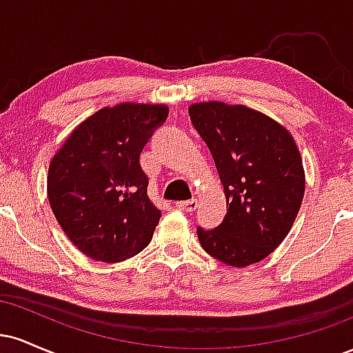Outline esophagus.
<instances>
[{
    "label": "esophagus",
    "instance_id": "obj_1",
    "mask_svg": "<svg viewBox=\"0 0 353 353\" xmlns=\"http://www.w3.org/2000/svg\"><path fill=\"white\" fill-rule=\"evenodd\" d=\"M197 205H199V202H197V199L176 202V208H179L181 210H185V212H192V210L197 209Z\"/></svg>",
    "mask_w": 353,
    "mask_h": 353
}]
</instances>
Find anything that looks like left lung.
Instances as JSON below:
<instances>
[{
    "label": "left lung",
    "instance_id": "left-lung-1",
    "mask_svg": "<svg viewBox=\"0 0 353 353\" xmlns=\"http://www.w3.org/2000/svg\"><path fill=\"white\" fill-rule=\"evenodd\" d=\"M189 116L216 163L229 209L216 229L197 228L202 249L232 267L261 262L289 234L305 192L292 134L269 116L219 101Z\"/></svg>",
    "mask_w": 353,
    "mask_h": 353
}]
</instances>
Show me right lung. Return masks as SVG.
<instances>
[{
    "label": "right lung",
    "instance_id": "right-lung-1",
    "mask_svg": "<svg viewBox=\"0 0 353 353\" xmlns=\"http://www.w3.org/2000/svg\"><path fill=\"white\" fill-rule=\"evenodd\" d=\"M168 114L164 104L103 108L52 157L48 199L61 229L88 257L112 264L151 242L161 210L148 196L139 156Z\"/></svg>",
    "mask_w": 353,
    "mask_h": 353
}]
</instances>
